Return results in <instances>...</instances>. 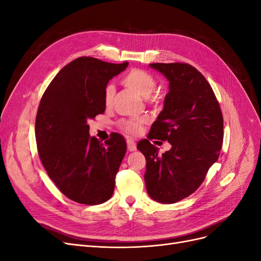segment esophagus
I'll use <instances>...</instances> for the list:
<instances>
[{"mask_svg": "<svg viewBox=\"0 0 261 261\" xmlns=\"http://www.w3.org/2000/svg\"><path fill=\"white\" fill-rule=\"evenodd\" d=\"M127 149L129 150V151H135L136 150V144H135V141H134V139L127 138Z\"/></svg>", "mask_w": 261, "mask_h": 261, "instance_id": "1", "label": "esophagus"}]
</instances>
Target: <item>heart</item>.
<instances>
[{"label":"heart","instance_id":"obj_1","mask_svg":"<svg viewBox=\"0 0 261 261\" xmlns=\"http://www.w3.org/2000/svg\"><path fill=\"white\" fill-rule=\"evenodd\" d=\"M123 83L128 87V88L133 89L135 92H137L139 96L147 98L149 94L151 93L155 87V80L154 77L149 74L143 69H132L130 72L125 75L123 78ZM115 92V88L112 84H110L106 87L105 89V102L106 105H111L113 96ZM144 123V120L141 118H135V120H128L121 122V127L127 133L136 134L139 132L141 124Z\"/></svg>","mask_w":261,"mask_h":261}]
</instances>
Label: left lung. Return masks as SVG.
I'll use <instances>...</instances> for the list:
<instances>
[{
    "mask_svg": "<svg viewBox=\"0 0 261 261\" xmlns=\"http://www.w3.org/2000/svg\"><path fill=\"white\" fill-rule=\"evenodd\" d=\"M149 66L169 82L163 110L137 149L146 158L145 183L150 198L174 203L192 195L220 154L223 117L211 86L185 63H153ZM149 139L168 140L171 149L162 156Z\"/></svg>",
    "mask_w": 261,
    "mask_h": 261,
    "instance_id": "1",
    "label": "left lung"
}]
</instances>
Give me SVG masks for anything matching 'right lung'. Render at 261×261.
I'll list each match as a JSON object with an SVG mask.
<instances>
[{"instance_id":"add662e5","label":"right lung","mask_w":261,"mask_h":261,"mask_svg":"<svg viewBox=\"0 0 261 261\" xmlns=\"http://www.w3.org/2000/svg\"><path fill=\"white\" fill-rule=\"evenodd\" d=\"M127 66L78 58L53 78L39 105V155L54 184L76 202L99 204L113 195L126 141L116 133L103 143L91 137L88 121L106 111V87Z\"/></svg>"}]
</instances>
